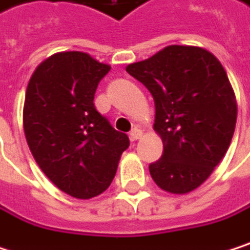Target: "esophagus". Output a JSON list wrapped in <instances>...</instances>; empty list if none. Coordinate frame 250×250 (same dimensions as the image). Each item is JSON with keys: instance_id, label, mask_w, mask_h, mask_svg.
Wrapping results in <instances>:
<instances>
[{"instance_id": "esophagus-1", "label": "esophagus", "mask_w": 250, "mask_h": 250, "mask_svg": "<svg viewBox=\"0 0 250 250\" xmlns=\"http://www.w3.org/2000/svg\"><path fill=\"white\" fill-rule=\"evenodd\" d=\"M129 138H130V141L132 142H135V141H138V139H141L142 138V130L141 129H133L132 132H130V135H129Z\"/></svg>"}]
</instances>
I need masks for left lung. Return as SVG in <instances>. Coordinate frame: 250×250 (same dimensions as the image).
I'll return each instance as SVG.
<instances>
[{
    "mask_svg": "<svg viewBox=\"0 0 250 250\" xmlns=\"http://www.w3.org/2000/svg\"><path fill=\"white\" fill-rule=\"evenodd\" d=\"M127 73L151 92L154 129L164 149L149 164L154 182L176 195L201 186L226 155L236 127V98L221 62L207 49L171 45Z\"/></svg>",
    "mask_w": 250,
    "mask_h": 250,
    "instance_id": "left-lung-1",
    "label": "left lung"
}]
</instances>
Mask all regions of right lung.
<instances>
[{
    "instance_id": "add662e5",
    "label": "right lung",
    "mask_w": 250,
    "mask_h": 250,
    "mask_svg": "<svg viewBox=\"0 0 250 250\" xmlns=\"http://www.w3.org/2000/svg\"><path fill=\"white\" fill-rule=\"evenodd\" d=\"M109 70L84 52H58L38 65L26 90L23 124L32 155L60 190L77 199L108 189L130 145L93 104Z\"/></svg>"
}]
</instances>
